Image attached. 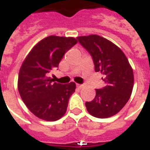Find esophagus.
Masks as SVG:
<instances>
[{"instance_id":"34e87169","label":"esophagus","mask_w":150,"mask_h":150,"mask_svg":"<svg viewBox=\"0 0 150 150\" xmlns=\"http://www.w3.org/2000/svg\"><path fill=\"white\" fill-rule=\"evenodd\" d=\"M76 86H77V87H78L79 88H81L82 87H83V85H81V84H79V83H77V84H76Z\"/></svg>"}]
</instances>
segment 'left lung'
Here are the masks:
<instances>
[{
    "label": "left lung",
    "mask_w": 150,
    "mask_h": 150,
    "mask_svg": "<svg viewBox=\"0 0 150 150\" xmlns=\"http://www.w3.org/2000/svg\"><path fill=\"white\" fill-rule=\"evenodd\" d=\"M79 43L92 56L94 69L104 75L105 87L96 89V96L86 102L93 117L108 118L118 113L130 99L134 86L132 67L120 47L96 34L77 37Z\"/></svg>",
    "instance_id": "obj_1"
}]
</instances>
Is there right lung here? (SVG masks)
<instances>
[{
    "instance_id": "obj_1",
    "label": "right lung",
    "mask_w": 150,
    "mask_h": 150,
    "mask_svg": "<svg viewBox=\"0 0 150 150\" xmlns=\"http://www.w3.org/2000/svg\"><path fill=\"white\" fill-rule=\"evenodd\" d=\"M77 42L72 37H47L33 47L22 63L18 90L26 107L37 117L54 122L66 113L75 83H56L49 73L57 68L64 54Z\"/></svg>"
}]
</instances>
